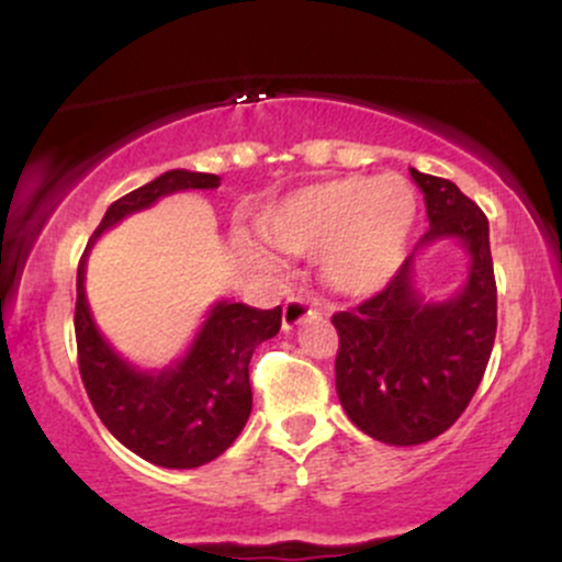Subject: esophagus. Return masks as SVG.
Returning a JSON list of instances; mask_svg holds the SVG:
<instances>
[{
    "mask_svg": "<svg viewBox=\"0 0 562 562\" xmlns=\"http://www.w3.org/2000/svg\"><path fill=\"white\" fill-rule=\"evenodd\" d=\"M314 312H317V308L312 306V301H306L303 295H290L285 306H282V327H285V330H293V327H299L301 322Z\"/></svg>",
    "mask_w": 562,
    "mask_h": 562,
    "instance_id": "obj_1",
    "label": "esophagus"
}]
</instances>
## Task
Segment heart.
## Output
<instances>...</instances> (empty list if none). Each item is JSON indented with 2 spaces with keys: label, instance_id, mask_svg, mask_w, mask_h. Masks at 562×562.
I'll use <instances>...</instances> for the list:
<instances>
[{
  "label": "heart",
  "instance_id": "1",
  "mask_svg": "<svg viewBox=\"0 0 562 562\" xmlns=\"http://www.w3.org/2000/svg\"><path fill=\"white\" fill-rule=\"evenodd\" d=\"M417 222V192L396 173L325 179L274 200L259 216L263 240L288 254L319 250L325 280L346 295H370L402 267ZM243 248L263 256L261 245Z\"/></svg>",
  "mask_w": 562,
  "mask_h": 562
}]
</instances>
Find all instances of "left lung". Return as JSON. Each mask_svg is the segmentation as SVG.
<instances>
[{
	"instance_id": "1",
	"label": "left lung",
	"mask_w": 562,
	"mask_h": 562,
	"mask_svg": "<svg viewBox=\"0 0 562 562\" xmlns=\"http://www.w3.org/2000/svg\"><path fill=\"white\" fill-rule=\"evenodd\" d=\"M409 171L430 222L417 248L457 237L470 254L465 288L443 303H425L412 282V254L380 293L333 314L340 404L359 430L393 447L425 443L457 423L486 372L496 335L486 214L449 179Z\"/></svg>"
}]
</instances>
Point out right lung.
<instances>
[{"mask_svg":"<svg viewBox=\"0 0 562 562\" xmlns=\"http://www.w3.org/2000/svg\"><path fill=\"white\" fill-rule=\"evenodd\" d=\"M216 173L173 169L119 198L87 243L76 274V348L79 372L97 417L105 428L160 468H200L232 447L254 404L248 364L256 346L274 338L282 308L216 303L182 362L164 372H139L105 344L83 295L87 256L97 237L134 211L179 190H214Z\"/></svg>","mask_w":562,"mask_h":562,"instance_id":"1","label":"right lung"}]
</instances>
